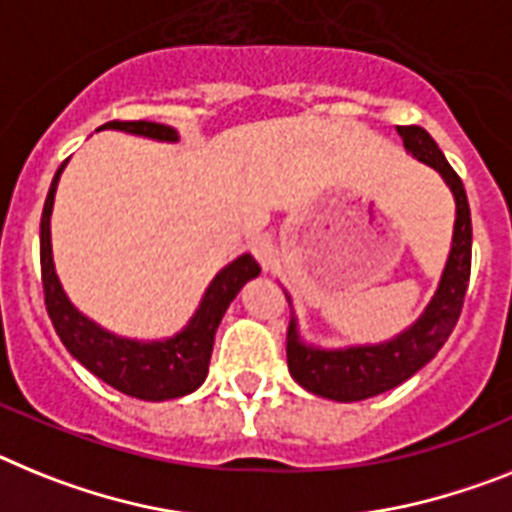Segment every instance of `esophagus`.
<instances>
[{"label": "esophagus", "mask_w": 512, "mask_h": 512, "mask_svg": "<svg viewBox=\"0 0 512 512\" xmlns=\"http://www.w3.org/2000/svg\"><path fill=\"white\" fill-rule=\"evenodd\" d=\"M250 252L257 257V262H260L265 270L273 268V265H275V255H278V252H275V244H273V239L268 237V234H260V237L252 239Z\"/></svg>", "instance_id": "34e87169"}]
</instances>
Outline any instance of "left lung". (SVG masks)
Segmentation results:
<instances>
[{
    "mask_svg": "<svg viewBox=\"0 0 512 512\" xmlns=\"http://www.w3.org/2000/svg\"><path fill=\"white\" fill-rule=\"evenodd\" d=\"M404 149L412 151L420 162L430 164L443 175L456 198V226H453L451 257L443 270L441 286L417 324L397 340L373 348L317 350L301 345L296 322L288 319L286 358L288 371L306 391L335 402H361L376 397L407 381L420 371L438 350L446 345L448 335L464 309V296L471 273V213L461 177L446 162L430 133L420 126H397ZM288 301V296H286ZM291 304V301H288Z\"/></svg>",
    "mask_w": 512,
    "mask_h": 512,
    "instance_id": "left-lung-1",
    "label": "left lung"
}]
</instances>
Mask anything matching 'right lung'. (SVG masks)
<instances>
[{
    "label": "right lung",
    "mask_w": 512,
    "mask_h": 512,
    "mask_svg": "<svg viewBox=\"0 0 512 512\" xmlns=\"http://www.w3.org/2000/svg\"><path fill=\"white\" fill-rule=\"evenodd\" d=\"M100 128H118V131H131L149 136L159 141H175L177 131L170 126L151 121H110ZM61 164L56 177L48 190L46 206L41 216V278H43V299H46V311L53 322V330L61 337L74 358L84 368H90L97 379L110 384L113 389L123 391L128 397L149 399V402H162V399L185 397L203 384L211 363L213 337L219 330V322L224 317L226 306L234 301L239 288L244 283L260 275V265L252 255H242L226 265L216 278L211 288L206 291L201 309L188 324V330L180 332L177 337L167 342H133L121 340V337L110 335L100 330L95 322L82 317L69 299L64 296L53 270L51 260V208L53 193H56V182H59Z\"/></svg>",
    "instance_id": "right-lung-1"
}]
</instances>
